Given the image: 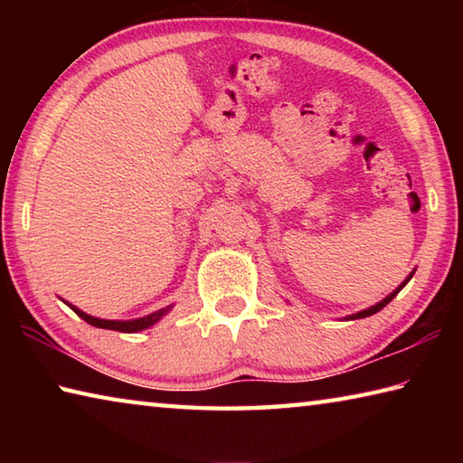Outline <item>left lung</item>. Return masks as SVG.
<instances>
[{"label":"left lung","mask_w":463,"mask_h":463,"mask_svg":"<svg viewBox=\"0 0 463 463\" xmlns=\"http://www.w3.org/2000/svg\"><path fill=\"white\" fill-rule=\"evenodd\" d=\"M414 271H417V269H412L411 273H409V278H406L404 281H402V284L401 286H398L396 289H394V292H390L386 298H383V300H380L378 304H373V307H370V308H365V310H359V312H355V315H349V317H345V320H355V318H365V317H372V315H375V312H380L383 307H386V304L392 300V298H396V294L398 292H401V289L406 286V284H409V281H411V278L414 276Z\"/></svg>","instance_id":"left-lung-1"}]
</instances>
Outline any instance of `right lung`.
<instances>
[{
    "label": "right lung",
    "mask_w": 463,
    "mask_h": 463,
    "mask_svg": "<svg viewBox=\"0 0 463 463\" xmlns=\"http://www.w3.org/2000/svg\"><path fill=\"white\" fill-rule=\"evenodd\" d=\"M65 302V300H62ZM69 308H71L77 317L83 318L85 323H90L98 328H109V331H120V333H138V331H145V328L153 326L159 323V320L167 315V312L174 308V304H169V307L161 308V310H155L151 315L146 317H140V318H132V320H106V318H98V317H91L88 312H83L75 307L71 302H65Z\"/></svg>",
    "instance_id": "obj_1"
}]
</instances>
